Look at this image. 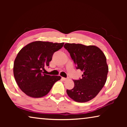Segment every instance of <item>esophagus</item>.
Returning a JSON list of instances; mask_svg holds the SVG:
<instances>
[{
    "label": "esophagus",
    "mask_w": 127,
    "mask_h": 127,
    "mask_svg": "<svg viewBox=\"0 0 127 127\" xmlns=\"http://www.w3.org/2000/svg\"><path fill=\"white\" fill-rule=\"evenodd\" d=\"M62 79L63 81H66V80H67V79H68V78H64V77H62Z\"/></svg>",
    "instance_id": "obj_1"
}]
</instances>
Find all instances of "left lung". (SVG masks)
Segmentation results:
<instances>
[{
	"instance_id": "8db88e82",
	"label": "left lung",
	"mask_w": 127,
	"mask_h": 127,
	"mask_svg": "<svg viewBox=\"0 0 127 127\" xmlns=\"http://www.w3.org/2000/svg\"><path fill=\"white\" fill-rule=\"evenodd\" d=\"M64 47L69 53L76 68L83 72L82 78L73 80V89L67 90L66 93L76 102L89 101L97 96L106 81L109 68L106 57L94 45L66 43Z\"/></svg>"
}]
</instances>
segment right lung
Here are the masks:
<instances>
[{"mask_svg": "<svg viewBox=\"0 0 127 127\" xmlns=\"http://www.w3.org/2000/svg\"><path fill=\"white\" fill-rule=\"evenodd\" d=\"M64 43L37 41L27 44L19 51L13 65L14 76L20 89L27 96L41 97L48 94L61 76L44 74L55 51Z\"/></svg>", "mask_w": 127, "mask_h": 127, "instance_id": "right-lung-1", "label": "right lung"}]
</instances>
